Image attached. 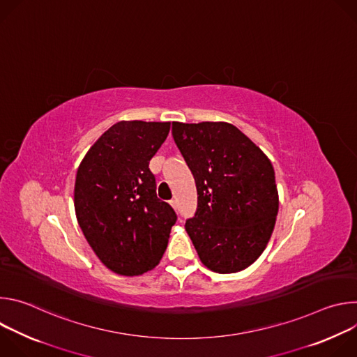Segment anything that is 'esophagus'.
I'll return each instance as SVG.
<instances>
[{"label": "esophagus", "mask_w": 357, "mask_h": 357, "mask_svg": "<svg viewBox=\"0 0 357 357\" xmlns=\"http://www.w3.org/2000/svg\"><path fill=\"white\" fill-rule=\"evenodd\" d=\"M169 203H171V206H172V208H174V209H175V211H176V209H178V202H176V200H175V199H172V200H171V202H169Z\"/></svg>", "instance_id": "34e87169"}]
</instances>
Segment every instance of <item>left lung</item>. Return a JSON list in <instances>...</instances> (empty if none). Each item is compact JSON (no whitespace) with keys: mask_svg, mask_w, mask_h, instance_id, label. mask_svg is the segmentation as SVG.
I'll return each instance as SVG.
<instances>
[{"mask_svg":"<svg viewBox=\"0 0 357 357\" xmlns=\"http://www.w3.org/2000/svg\"><path fill=\"white\" fill-rule=\"evenodd\" d=\"M196 183L197 209L185 229L200 261L219 274L256 261L273 234L278 190L271 161L229 123H172Z\"/></svg>","mask_w":357,"mask_h":357,"instance_id":"left-lung-1","label":"left lung"}]
</instances>
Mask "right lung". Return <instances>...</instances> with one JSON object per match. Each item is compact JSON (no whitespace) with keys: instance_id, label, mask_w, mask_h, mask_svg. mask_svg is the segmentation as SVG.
Instances as JSON below:
<instances>
[{"instance_id":"right-lung-1","label":"right lung","mask_w":357,"mask_h":357,"mask_svg":"<svg viewBox=\"0 0 357 357\" xmlns=\"http://www.w3.org/2000/svg\"><path fill=\"white\" fill-rule=\"evenodd\" d=\"M171 123L119 121L87 151L75 182L79 226L107 268L141 275L158 266L175 211L157 197L148 168Z\"/></svg>"}]
</instances>
